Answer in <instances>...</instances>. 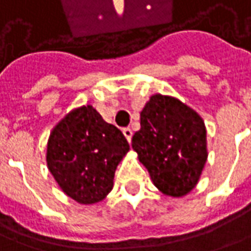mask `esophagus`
<instances>
[{
	"mask_svg": "<svg viewBox=\"0 0 251 251\" xmlns=\"http://www.w3.org/2000/svg\"><path fill=\"white\" fill-rule=\"evenodd\" d=\"M124 136H125L126 140L130 143L131 137H133V131H131L130 127H125V129H124Z\"/></svg>",
	"mask_w": 251,
	"mask_h": 251,
	"instance_id": "obj_1",
	"label": "esophagus"
}]
</instances>
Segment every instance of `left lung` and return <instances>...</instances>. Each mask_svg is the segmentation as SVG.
I'll use <instances>...</instances> for the list:
<instances>
[{
	"instance_id": "obj_1",
	"label": "left lung",
	"mask_w": 251,
	"mask_h": 251,
	"mask_svg": "<svg viewBox=\"0 0 251 251\" xmlns=\"http://www.w3.org/2000/svg\"><path fill=\"white\" fill-rule=\"evenodd\" d=\"M140 120L131 147L153 185L176 199L189 194L208 159L204 120L179 99L160 94L151 96Z\"/></svg>"
}]
</instances>
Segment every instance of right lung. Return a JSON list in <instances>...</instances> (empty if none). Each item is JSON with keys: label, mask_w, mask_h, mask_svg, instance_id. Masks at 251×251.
Masks as SVG:
<instances>
[{"label": "right lung", "mask_w": 251, "mask_h": 251, "mask_svg": "<svg viewBox=\"0 0 251 251\" xmlns=\"http://www.w3.org/2000/svg\"><path fill=\"white\" fill-rule=\"evenodd\" d=\"M130 147L122 131L91 104L73 108L52 127L46 163L59 189L78 204H96L113 190L117 166Z\"/></svg>", "instance_id": "1"}]
</instances>
